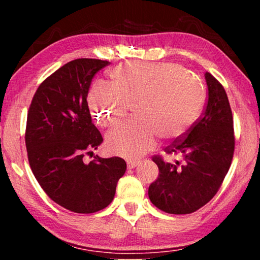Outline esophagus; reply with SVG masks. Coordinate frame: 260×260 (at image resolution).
I'll use <instances>...</instances> for the list:
<instances>
[{
	"label": "esophagus",
	"instance_id": "obj_1",
	"mask_svg": "<svg viewBox=\"0 0 260 260\" xmlns=\"http://www.w3.org/2000/svg\"><path fill=\"white\" fill-rule=\"evenodd\" d=\"M138 165H139L138 160H127V169L128 170L134 169V167H136Z\"/></svg>",
	"mask_w": 260,
	"mask_h": 260
}]
</instances>
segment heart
I'll return each instance as SVG.
<instances>
[{"label": "heart", "instance_id": "1", "mask_svg": "<svg viewBox=\"0 0 260 260\" xmlns=\"http://www.w3.org/2000/svg\"><path fill=\"white\" fill-rule=\"evenodd\" d=\"M109 85L96 82L88 93L95 122L119 125L131 105L136 114L107 136L114 155L139 157L155 146L156 135L177 139L199 119L205 101L202 81L182 67L164 61H126L109 70Z\"/></svg>", "mask_w": 260, "mask_h": 260}]
</instances>
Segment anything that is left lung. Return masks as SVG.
I'll return each instance as SVG.
<instances>
[{
    "mask_svg": "<svg viewBox=\"0 0 260 260\" xmlns=\"http://www.w3.org/2000/svg\"><path fill=\"white\" fill-rule=\"evenodd\" d=\"M209 99L200 120L182 139L165 148L169 155L183 158L152 160L159 169L156 181L149 186L151 203L166 213L188 214L213 199L231 167L235 139L233 114L225 89L217 79L205 73Z\"/></svg>",
    "mask_w": 260,
    "mask_h": 260,
    "instance_id": "1",
    "label": "left lung"
}]
</instances>
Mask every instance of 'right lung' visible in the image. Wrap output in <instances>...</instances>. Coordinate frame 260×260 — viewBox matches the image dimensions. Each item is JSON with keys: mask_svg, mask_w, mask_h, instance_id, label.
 Masks as SVG:
<instances>
[{"mask_svg": "<svg viewBox=\"0 0 260 260\" xmlns=\"http://www.w3.org/2000/svg\"><path fill=\"white\" fill-rule=\"evenodd\" d=\"M108 64L94 58L69 61L39 86L28 110L25 142L30 169L47 195L72 212L107 208L126 172L120 157L83 161L103 142L87 95L91 79Z\"/></svg>", "mask_w": 260, "mask_h": 260, "instance_id": "obj_1", "label": "right lung"}]
</instances>
